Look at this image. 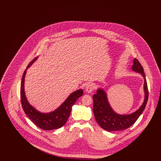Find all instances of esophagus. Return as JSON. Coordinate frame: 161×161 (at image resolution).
Segmentation results:
<instances>
[{
	"label": "esophagus",
	"mask_w": 161,
	"mask_h": 161,
	"mask_svg": "<svg viewBox=\"0 0 161 161\" xmlns=\"http://www.w3.org/2000/svg\"><path fill=\"white\" fill-rule=\"evenodd\" d=\"M94 89V86L93 84L91 83H89L87 84L86 87V91L87 93H91Z\"/></svg>",
	"instance_id": "obj_1"
}]
</instances>
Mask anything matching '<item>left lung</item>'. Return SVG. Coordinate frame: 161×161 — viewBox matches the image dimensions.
<instances>
[{"label":"left lung","mask_w":161,"mask_h":161,"mask_svg":"<svg viewBox=\"0 0 161 161\" xmlns=\"http://www.w3.org/2000/svg\"><path fill=\"white\" fill-rule=\"evenodd\" d=\"M131 68L133 71L141 74L144 79V89L145 98L144 103L133 114L119 115L116 114L110 106L106 92L101 88L98 89L97 93L94 94L92 97L93 100V112L95 120L104 130L113 131L129 128L136 121L146 108L148 98V91L144 69L136 58H134L133 65Z\"/></svg>","instance_id":"obj_1"}]
</instances>
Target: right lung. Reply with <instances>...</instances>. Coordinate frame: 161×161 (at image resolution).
Segmentation results:
<instances>
[{
	"label": "right lung",
	"mask_w": 161,
	"mask_h": 161,
	"mask_svg": "<svg viewBox=\"0 0 161 161\" xmlns=\"http://www.w3.org/2000/svg\"><path fill=\"white\" fill-rule=\"evenodd\" d=\"M37 58L38 57L35 58L30 63L26 69L30 67ZM26 69L24 71L20 87L21 103L25 113L31 121L41 129L51 130L63 127L69 118L72 106H74L77 100L83 95V91L80 89L72 93L61 106L53 112L50 113H41L31 106L25 95L24 82Z\"/></svg>",
	"instance_id": "1"
}]
</instances>
